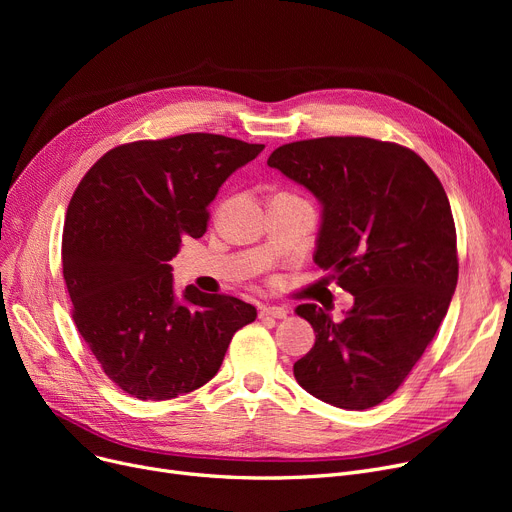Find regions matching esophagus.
I'll list each match as a JSON object with an SVG mask.
<instances>
[{
  "mask_svg": "<svg viewBox=\"0 0 512 512\" xmlns=\"http://www.w3.org/2000/svg\"><path fill=\"white\" fill-rule=\"evenodd\" d=\"M261 315H263V317L284 319V317L288 315V309H284V307H274V305H265V307H261Z\"/></svg>",
  "mask_w": 512,
  "mask_h": 512,
  "instance_id": "obj_1",
  "label": "esophagus"
}]
</instances>
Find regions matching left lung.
Returning a JSON list of instances; mask_svg holds the SVG:
<instances>
[{
	"label": "left lung",
	"mask_w": 512,
	"mask_h": 512,
	"mask_svg": "<svg viewBox=\"0 0 512 512\" xmlns=\"http://www.w3.org/2000/svg\"><path fill=\"white\" fill-rule=\"evenodd\" d=\"M267 166L319 201L313 261L355 297L342 321L297 307L315 344L294 378L340 409L380 405L436 336L459 280L444 186L415 151L367 137L288 143Z\"/></svg>",
	"instance_id": "left-lung-1"
}]
</instances>
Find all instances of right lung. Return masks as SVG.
<instances>
[{
	"mask_svg": "<svg viewBox=\"0 0 512 512\" xmlns=\"http://www.w3.org/2000/svg\"><path fill=\"white\" fill-rule=\"evenodd\" d=\"M265 145L193 132L107 151L74 191L62 238L74 324L107 378L141 400L193 392L218 373L257 309L186 286L170 261L201 238L220 186Z\"/></svg>",
	"mask_w": 512,
	"mask_h": 512,
	"instance_id": "obj_1",
	"label": "right lung"
}]
</instances>
